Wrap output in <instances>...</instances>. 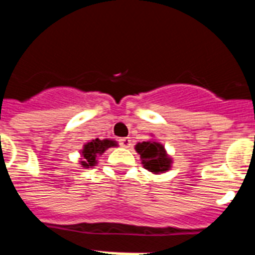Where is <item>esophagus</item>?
<instances>
[{"instance_id": "1", "label": "esophagus", "mask_w": 255, "mask_h": 255, "mask_svg": "<svg viewBox=\"0 0 255 255\" xmlns=\"http://www.w3.org/2000/svg\"><path fill=\"white\" fill-rule=\"evenodd\" d=\"M119 143H120L121 147L124 148H129L130 145H131V140H130V138H121L120 140H119Z\"/></svg>"}]
</instances>
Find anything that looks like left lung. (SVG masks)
<instances>
[{
	"mask_svg": "<svg viewBox=\"0 0 255 255\" xmlns=\"http://www.w3.org/2000/svg\"><path fill=\"white\" fill-rule=\"evenodd\" d=\"M136 152L140 154L144 168L153 173L167 171L171 166V159L164 150L163 145L157 141H143L135 145Z\"/></svg>",
	"mask_w": 255,
	"mask_h": 255,
	"instance_id": "8db88e82",
	"label": "left lung"
}]
</instances>
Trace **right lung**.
Returning a JSON list of instances; mask_svg holds the SVG:
<instances>
[{"label":"right lung","instance_id":"right-lung-1","mask_svg":"<svg viewBox=\"0 0 255 255\" xmlns=\"http://www.w3.org/2000/svg\"><path fill=\"white\" fill-rule=\"evenodd\" d=\"M116 141L115 140H100V139H94L91 143H88L84 145V149L82 150V154L84 157V161H82V164L84 167H89V166H94L96 164V157L97 154H102L107 148L115 147Z\"/></svg>","mask_w":255,"mask_h":255}]
</instances>
